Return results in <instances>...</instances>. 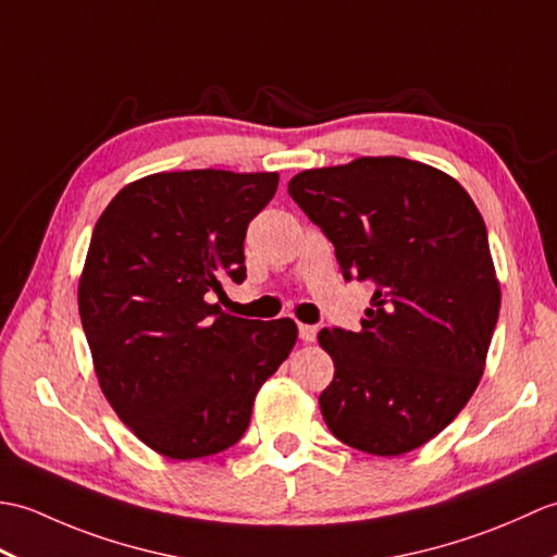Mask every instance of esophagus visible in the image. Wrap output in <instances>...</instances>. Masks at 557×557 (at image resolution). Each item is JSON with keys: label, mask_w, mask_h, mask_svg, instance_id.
I'll use <instances>...</instances> for the list:
<instances>
[{"label": "esophagus", "mask_w": 557, "mask_h": 557, "mask_svg": "<svg viewBox=\"0 0 557 557\" xmlns=\"http://www.w3.org/2000/svg\"><path fill=\"white\" fill-rule=\"evenodd\" d=\"M315 335H318L315 325L299 323V337H301V342H313V339H315Z\"/></svg>", "instance_id": "esophagus-1"}]
</instances>
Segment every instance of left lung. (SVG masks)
<instances>
[{
	"instance_id": "left-lung-1",
	"label": "left lung",
	"mask_w": 557,
	"mask_h": 557,
	"mask_svg": "<svg viewBox=\"0 0 557 557\" xmlns=\"http://www.w3.org/2000/svg\"><path fill=\"white\" fill-rule=\"evenodd\" d=\"M287 188L345 277L375 285L359 333H318L335 363L318 397L327 429L361 453H411L486 371L500 282L481 212L443 170L395 156L304 170Z\"/></svg>"
}]
</instances>
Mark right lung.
I'll list each match as a JSON object with an SVG mask.
<instances>
[{"mask_svg":"<svg viewBox=\"0 0 557 557\" xmlns=\"http://www.w3.org/2000/svg\"><path fill=\"white\" fill-rule=\"evenodd\" d=\"M277 172H158L126 184L92 230L78 313L102 395L170 459L218 455L244 435L258 389L297 345V323L220 309L246 277V227Z\"/></svg>","mask_w":557,"mask_h":557,"instance_id":"1","label":"right lung"}]
</instances>
